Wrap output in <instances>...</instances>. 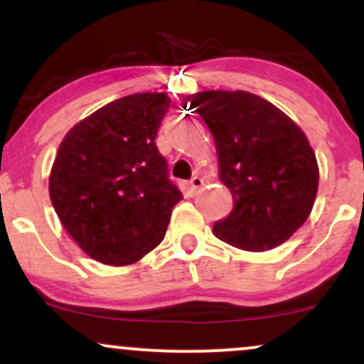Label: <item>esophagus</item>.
I'll use <instances>...</instances> for the list:
<instances>
[{"label": "esophagus", "instance_id": "esophagus-1", "mask_svg": "<svg viewBox=\"0 0 364 364\" xmlns=\"http://www.w3.org/2000/svg\"><path fill=\"white\" fill-rule=\"evenodd\" d=\"M202 186H203V179L200 178V176H193V178L190 179V191H191V195H195L196 191H198Z\"/></svg>", "mask_w": 364, "mask_h": 364}]
</instances>
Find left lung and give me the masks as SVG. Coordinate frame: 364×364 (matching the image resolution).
Returning a JSON list of instances; mask_svg holds the SVG:
<instances>
[{"instance_id": "1", "label": "left lung", "mask_w": 364, "mask_h": 364, "mask_svg": "<svg viewBox=\"0 0 364 364\" xmlns=\"http://www.w3.org/2000/svg\"><path fill=\"white\" fill-rule=\"evenodd\" d=\"M188 101L214 136L220 179L235 198L214 235L248 252L282 245L308 219L318 190L316 157L301 128L250 92H198Z\"/></svg>"}]
</instances>
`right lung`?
<instances>
[{
	"instance_id": "right-lung-1",
	"label": "right lung",
	"mask_w": 364,
	"mask_h": 364,
	"mask_svg": "<svg viewBox=\"0 0 364 364\" xmlns=\"http://www.w3.org/2000/svg\"><path fill=\"white\" fill-rule=\"evenodd\" d=\"M166 94L116 99L66 133L49 178L63 228L94 260L128 265L164 240L183 198L156 136Z\"/></svg>"
}]
</instances>
